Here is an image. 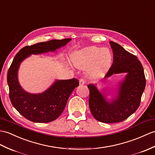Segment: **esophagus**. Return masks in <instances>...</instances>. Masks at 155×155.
<instances>
[{"mask_svg": "<svg viewBox=\"0 0 155 155\" xmlns=\"http://www.w3.org/2000/svg\"><path fill=\"white\" fill-rule=\"evenodd\" d=\"M86 81L84 80V79H80V81H79V83H80V85H84L85 84Z\"/></svg>", "mask_w": 155, "mask_h": 155, "instance_id": "obj_1", "label": "esophagus"}]
</instances>
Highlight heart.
Instances as JSON below:
<instances>
[{"label": "heart", "mask_w": 155, "mask_h": 155, "mask_svg": "<svg viewBox=\"0 0 155 155\" xmlns=\"http://www.w3.org/2000/svg\"><path fill=\"white\" fill-rule=\"evenodd\" d=\"M111 60V52L107 48L96 46L86 48L74 53L72 61L77 68L85 69L90 73H100L109 66Z\"/></svg>", "instance_id": "1"}]
</instances>
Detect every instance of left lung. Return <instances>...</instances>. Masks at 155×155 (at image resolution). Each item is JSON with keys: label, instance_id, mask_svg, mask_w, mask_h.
<instances>
[{"label": "left lung", "instance_id": "1", "mask_svg": "<svg viewBox=\"0 0 155 155\" xmlns=\"http://www.w3.org/2000/svg\"><path fill=\"white\" fill-rule=\"evenodd\" d=\"M113 50L112 65L104 78L114 74L127 73L120 83L117 96L110 102L93 84H89V107L92 116L102 123L112 124L126 120L137 110L146 85L143 67L137 57L116 42L110 41ZM105 94V92L103 93Z\"/></svg>", "mask_w": 155, "mask_h": 155}]
</instances>
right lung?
<instances>
[{"label": "right lung", "instance_id": "add662e5", "mask_svg": "<svg viewBox=\"0 0 155 155\" xmlns=\"http://www.w3.org/2000/svg\"><path fill=\"white\" fill-rule=\"evenodd\" d=\"M71 40L70 38L53 39L26 46L14 57L7 74L9 98L15 109L27 120L36 123H48L58 118L72 92L79 85V82L76 78L56 80L44 92L31 94L25 91L19 84L18 71L20 63L31 54L55 51Z\"/></svg>", "mask_w": 155, "mask_h": 155}]
</instances>
